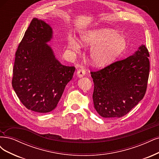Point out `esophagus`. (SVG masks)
Listing matches in <instances>:
<instances>
[{
	"label": "esophagus",
	"instance_id": "1",
	"mask_svg": "<svg viewBox=\"0 0 159 159\" xmlns=\"http://www.w3.org/2000/svg\"><path fill=\"white\" fill-rule=\"evenodd\" d=\"M85 74V70H84L83 68H80L77 71V73H76V75L78 78H82L83 76H84Z\"/></svg>",
	"mask_w": 159,
	"mask_h": 159
}]
</instances>
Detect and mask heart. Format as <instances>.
<instances>
[{"label":"heart","instance_id":"heart-1","mask_svg":"<svg viewBox=\"0 0 159 159\" xmlns=\"http://www.w3.org/2000/svg\"><path fill=\"white\" fill-rule=\"evenodd\" d=\"M80 43L83 46H93L90 58L93 64L102 67L110 64L118 58L126 48L127 42L124 35L114 30L100 28L84 31L80 37ZM68 47L77 52L80 43L70 39Z\"/></svg>","mask_w":159,"mask_h":159}]
</instances>
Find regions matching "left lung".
Returning <instances> with one entry per match:
<instances>
[{
    "mask_svg": "<svg viewBox=\"0 0 159 159\" xmlns=\"http://www.w3.org/2000/svg\"><path fill=\"white\" fill-rule=\"evenodd\" d=\"M149 54L141 45L132 55L91 72L94 107L103 118H120L143 99L149 74Z\"/></svg>",
    "mask_w": 159,
    "mask_h": 159,
    "instance_id": "obj_1",
    "label": "left lung"
}]
</instances>
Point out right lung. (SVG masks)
Returning a JSON list of instances; mask_svg holds the SVG:
<instances>
[{"label": "right lung", "instance_id": "obj_1", "mask_svg": "<svg viewBox=\"0 0 159 159\" xmlns=\"http://www.w3.org/2000/svg\"><path fill=\"white\" fill-rule=\"evenodd\" d=\"M51 25L34 18L16 52L12 87L21 103L39 113L53 111L75 67L62 65L47 43L52 39Z\"/></svg>", "mask_w": 159, "mask_h": 159}]
</instances>
